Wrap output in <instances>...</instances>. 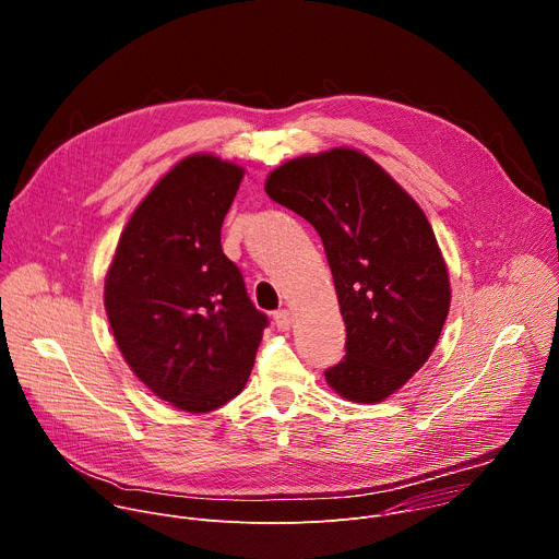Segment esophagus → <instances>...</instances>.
<instances>
[{
    "label": "esophagus",
    "mask_w": 559,
    "mask_h": 559,
    "mask_svg": "<svg viewBox=\"0 0 559 559\" xmlns=\"http://www.w3.org/2000/svg\"><path fill=\"white\" fill-rule=\"evenodd\" d=\"M274 323H276L278 332H287L292 328V311L289 309H278L274 313Z\"/></svg>",
    "instance_id": "1"
}]
</instances>
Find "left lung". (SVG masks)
<instances>
[{
	"label": "left lung",
	"mask_w": 559,
	"mask_h": 559,
	"mask_svg": "<svg viewBox=\"0 0 559 559\" xmlns=\"http://www.w3.org/2000/svg\"><path fill=\"white\" fill-rule=\"evenodd\" d=\"M265 192L321 234L347 330L328 384L360 405L395 393L429 360L451 283L423 207L373 158L332 147L285 162Z\"/></svg>",
	"instance_id": "1"
}]
</instances>
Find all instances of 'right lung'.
<instances>
[{"mask_svg":"<svg viewBox=\"0 0 559 559\" xmlns=\"http://www.w3.org/2000/svg\"><path fill=\"white\" fill-rule=\"evenodd\" d=\"M243 175L216 154L181 158L128 218L106 274L104 305L123 360L188 414L214 412L243 391L267 328L221 248Z\"/></svg>","mask_w":559,"mask_h":559,"instance_id":"add662e5","label":"right lung"}]
</instances>
